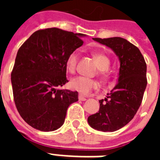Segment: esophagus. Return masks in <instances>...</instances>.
<instances>
[{"label":"esophagus","mask_w":160,"mask_h":160,"mask_svg":"<svg viewBox=\"0 0 160 160\" xmlns=\"http://www.w3.org/2000/svg\"><path fill=\"white\" fill-rule=\"evenodd\" d=\"M78 99L80 100V101H86L87 100V98L85 97H83L82 95H81V94H79L78 95Z\"/></svg>","instance_id":"34e87169"}]
</instances>
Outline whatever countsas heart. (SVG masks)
I'll return each mask as SVG.
<instances>
[{
    "mask_svg": "<svg viewBox=\"0 0 160 160\" xmlns=\"http://www.w3.org/2000/svg\"><path fill=\"white\" fill-rule=\"evenodd\" d=\"M80 57V50L75 49L70 53L66 62V70L70 73H74L77 69L78 62ZM94 57L97 62L98 67L99 69V73L101 75H105V71L111 64L110 59L107 55L102 53H96ZM98 87L97 82L94 79L89 78L82 76H78L73 78L70 82V87L73 90H76L80 94L87 95L93 90H95Z\"/></svg>",
    "mask_w": 160,
    "mask_h": 160,
    "instance_id": "heart-1",
    "label": "heart"
}]
</instances>
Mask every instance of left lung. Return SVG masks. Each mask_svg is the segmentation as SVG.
<instances>
[{"label":"left lung","mask_w":160,"mask_h":160,"mask_svg":"<svg viewBox=\"0 0 160 160\" xmlns=\"http://www.w3.org/2000/svg\"><path fill=\"white\" fill-rule=\"evenodd\" d=\"M93 39L112 49L120 67L118 83L105 99L99 100V111L87 121L97 131L112 132L127 125L140 107L148 83L147 64L140 50L124 38Z\"/></svg>","instance_id":"1"}]
</instances>
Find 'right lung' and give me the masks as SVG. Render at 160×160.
<instances>
[{
	"mask_svg": "<svg viewBox=\"0 0 160 160\" xmlns=\"http://www.w3.org/2000/svg\"><path fill=\"white\" fill-rule=\"evenodd\" d=\"M82 33L58 28L34 32L18 49L11 73L13 98L22 118L32 128L53 131L65 122L78 93L60 90L68 82L66 62L82 46Z\"/></svg>",
	"mask_w": 160,
	"mask_h": 160,
	"instance_id": "1",
	"label": "right lung"
}]
</instances>
